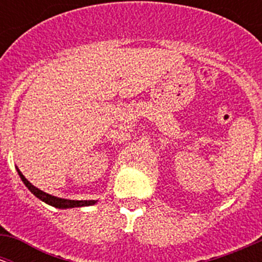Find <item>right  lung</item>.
<instances>
[{
  "label": "right lung",
  "instance_id": "1",
  "mask_svg": "<svg viewBox=\"0 0 262 262\" xmlns=\"http://www.w3.org/2000/svg\"><path fill=\"white\" fill-rule=\"evenodd\" d=\"M17 172H18V175H20L21 180H23L24 184L26 185V187H28V189L30 190V191L33 192L36 198H39V199L43 200V202L47 203V204L52 205V207L59 208V209H66V208L87 207V205H92L96 203L95 200H70V199H60V198L52 196V195L47 194V192L41 191V190H39L38 187H35L34 185H31L30 182L26 180L25 176L20 172V170H18V168H17Z\"/></svg>",
  "mask_w": 262,
  "mask_h": 262
}]
</instances>
